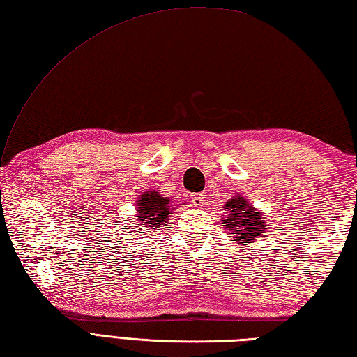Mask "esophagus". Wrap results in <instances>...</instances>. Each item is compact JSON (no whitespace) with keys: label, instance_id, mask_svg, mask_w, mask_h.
<instances>
[{"label":"esophagus","instance_id":"1","mask_svg":"<svg viewBox=\"0 0 357 357\" xmlns=\"http://www.w3.org/2000/svg\"><path fill=\"white\" fill-rule=\"evenodd\" d=\"M192 202L195 207H202L204 206V195L202 193H196L193 198H192Z\"/></svg>","mask_w":357,"mask_h":357}]
</instances>
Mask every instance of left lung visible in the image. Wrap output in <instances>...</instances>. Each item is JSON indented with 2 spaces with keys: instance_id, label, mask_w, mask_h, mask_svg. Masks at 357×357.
I'll return each instance as SVG.
<instances>
[{
  "instance_id": "obj_1",
  "label": "left lung",
  "mask_w": 357,
  "mask_h": 357,
  "mask_svg": "<svg viewBox=\"0 0 357 357\" xmlns=\"http://www.w3.org/2000/svg\"><path fill=\"white\" fill-rule=\"evenodd\" d=\"M227 215L224 219L225 230L236 234L234 241H255L265 234V218L253 206L238 196L225 204ZM245 245V244H244Z\"/></svg>"
}]
</instances>
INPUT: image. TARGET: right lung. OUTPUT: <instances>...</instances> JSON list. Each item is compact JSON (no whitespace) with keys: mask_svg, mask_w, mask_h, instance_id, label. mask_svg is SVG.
<instances>
[{"mask_svg":"<svg viewBox=\"0 0 357 357\" xmlns=\"http://www.w3.org/2000/svg\"><path fill=\"white\" fill-rule=\"evenodd\" d=\"M170 199L165 196L159 195V192H144L141 195V199L138 201V218H135L130 222L135 230L139 227L144 229H161L167 222V219L172 215L170 210Z\"/></svg>","mask_w":357,"mask_h":357,"instance_id":"add662e5","label":"right lung"}]
</instances>
